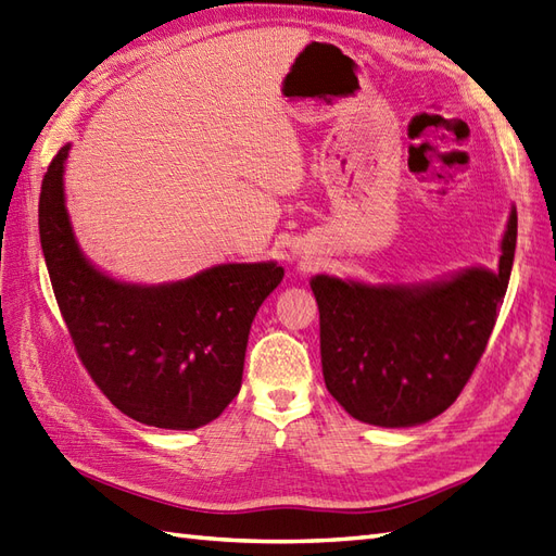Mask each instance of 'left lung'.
Wrapping results in <instances>:
<instances>
[{
  "label": "left lung",
  "mask_w": 556,
  "mask_h": 556,
  "mask_svg": "<svg viewBox=\"0 0 556 556\" xmlns=\"http://www.w3.org/2000/svg\"><path fill=\"white\" fill-rule=\"evenodd\" d=\"M517 247L509 213L497 273L472 267L425 289L319 275L324 382L352 418L380 427L432 420L458 400L489 345Z\"/></svg>",
  "instance_id": "left-lung-1"
}]
</instances>
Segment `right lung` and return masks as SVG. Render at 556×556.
<instances>
[{
    "mask_svg": "<svg viewBox=\"0 0 556 556\" xmlns=\"http://www.w3.org/2000/svg\"><path fill=\"white\" fill-rule=\"evenodd\" d=\"M67 150L55 152L41 180L39 239L79 362L138 422L194 430L216 420L239 394L251 321L283 269L232 263L166 287L105 277L79 253L67 220Z\"/></svg>",
    "mask_w": 556,
    "mask_h": 556,
    "instance_id": "right-lung-1",
    "label": "right lung"
}]
</instances>
